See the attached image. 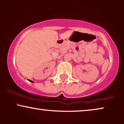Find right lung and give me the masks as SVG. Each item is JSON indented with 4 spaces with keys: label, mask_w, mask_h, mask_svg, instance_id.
Returning <instances> with one entry per match:
<instances>
[{
    "label": "right lung",
    "mask_w": 124,
    "mask_h": 124,
    "mask_svg": "<svg viewBox=\"0 0 124 124\" xmlns=\"http://www.w3.org/2000/svg\"><path fill=\"white\" fill-rule=\"evenodd\" d=\"M28 81H30V82H33L32 80H28Z\"/></svg>",
    "instance_id": "1"
}]
</instances>
